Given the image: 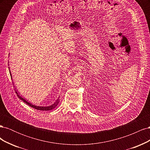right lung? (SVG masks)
<instances>
[{
	"label": "right lung",
	"mask_w": 150,
	"mask_h": 150,
	"mask_svg": "<svg viewBox=\"0 0 150 150\" xmlns=\"http://www.w3.org/2000/svg\"><path fill=\"white\" fill-rule=\"evenodd\" d=\"M8 69H9V67H8ZM9 72H10V74H11V79H12V74H11V71L9 70ZM15 91H16V93L17 94L18 98H19L20 99H21V100L22 101H24V103H25V104H28V105H29V106L33 108H35L36 109V110H41V111H49V110H52L53 108H55L57 104L59 103V99H57V101L54 103L53 104H52V105L51 106H36V105H34V104H33L32 103L28 102V101L26 100V99L24 98H22L21 96H20V94H19V93L17 92V91L15 89Z\"/></svg>",
	"instance_id": "1"
}]
</instances>
